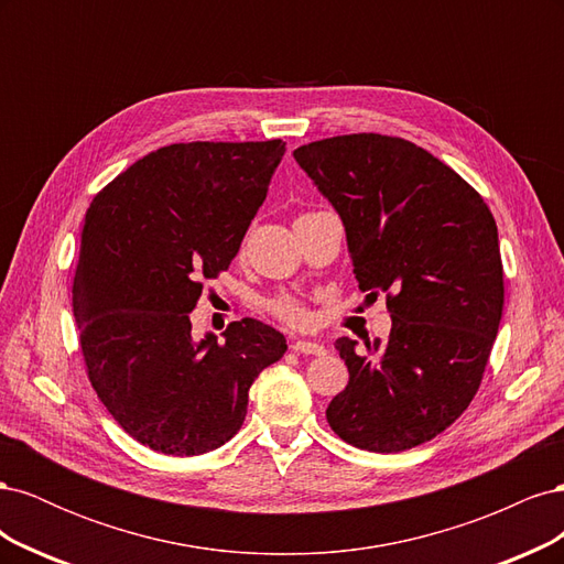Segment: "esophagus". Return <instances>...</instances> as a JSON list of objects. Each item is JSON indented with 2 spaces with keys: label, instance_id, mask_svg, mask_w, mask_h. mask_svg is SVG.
<instances>
[{
  "label": "esophagus",
  "instance_id": "1",
  "mask_svg": "<svg viewBox=\"0 0 564 564\" xmlns=\"http://www.w3.org/2000/svg\"><path fill=\"white\" fill-rule=\"evenodd\" d=\"M292 350L301 352V355H315V357L327 355V348H324L322 344H313V340H294Z\"/></svg>",
  "mask_w": 564,
  "mask_h": 564
}]
</instances>
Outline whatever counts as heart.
Returning <instances> with one entry per match:
<instances>
[{
    "mask_svg": "<svg viewBox=\"0 0 564 564\" xmlns=\"http://www.w3.org/2000/svg\"><path fill=\"white\" fill-rule=\"evenodd\" d=\"M270 311H272V315L280 317L284 324H289V327H305V324H308V319H311L308 308H305L303 301H299L296 296H289V294H282V296L272 301Z\"/></svg>",
    "mask_w": 564,
    "mask_h": 564,
    "instance_id": "b5f03b06",
    "label": "heart"
}]
</instances>
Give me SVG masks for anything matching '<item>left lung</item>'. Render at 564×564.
Returning <instances> with one entry per match:
<instances>
[{
  "mask_svg": "<svg viewBox=\"0 0 564 564\" xmlns=\"http://www.w3.org/2000/svg\"><path fill=\"white\" fill-rule=\"evenodd\" d=\"M346 226L362 292L386 294V340L338 338L350 381L327 406L348 445L395 454L466 412L503 311L499 232L480 193L398 135L348 133L294 150Z\"/></svg>",
  "mask_w": 564,
  "mask_h": 564,
  "instance_id": "obj_1",
  "label": "left lung"
}]
</instances>
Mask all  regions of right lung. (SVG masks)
<instances>
[{
  "label": "right lung",
  "instance_id": "add662e5",
  "mask_svg": "<svg viewBox=\"0 0 564 564\" xmlns=\"http://www.w3.org/2000/svg\"><path fill=\"white\" fill-rule=\"evenodd\" d=\"M284 143H174L100 191L84 216L73 313L87 377L112 419L169 456L212 452L242 429L249 388L286 340L230 322L193 338L207 280L228 270Z\"/></svg>",
  "mask_w": 564,
  "mask_h": 564
}]
</instances>
